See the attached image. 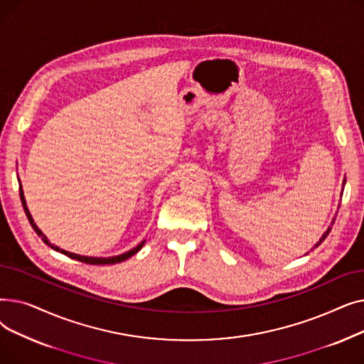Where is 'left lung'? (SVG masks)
Wrapping results in <instances>:
<instances>
[{"mask_svg": "<svg viewBox=\"0 0 364 364\" xmlns=\"http://www.w3.org/2000/svg\"><path fill=\"white\" fill-rule=\"evenodd\" d=\"M329 233H331V227H329V228H328V230H326V233H324V235H323V236H321V239H320V240H318V242H317V243H316V246H314V247H317V246H318V245H320V243H321V242H323V240H324V239H326V237H328V235H329Z\"/></svg>", "mask_w": 364, "mask_h": 364, "instance_id": "obj_1", "label": "left lung"}]
</instances>
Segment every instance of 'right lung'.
I'll list each match as a JSON object with an SVG mask.
<instances>
[{"label": "right lung", "instance_id": "add662e5", "mask_svg": "<svg viewBox=\"0 0 364 364\" xmlns=\"http://www.w3.org/2000/svg\"><path fill=\"white\" fill-rule=\"evenodd\" d=\"M18 190H21V200H22V205H23V209H25V214H26V217H28V220H29V223H31V225H32V228L33 230L36 232V235L38 236H41L43 237V240H44V243H47L48 246H51L54 251H59V252H62V254H65V255H68L69 258H72V259H76V261H81V262H85V264H91V265H105V264H118V262H122V261H125V259H128V258H131L134 254H137L141 247H143V245H144V242H141L139 246H136L134 247V250H131V251H128V252H125V254H122V255H117V257H110V258H92V257H82V255H76V254H72V252H68V251H65V250H60L59 246H54V245H51L48 240H47V237L43 235V232L40 230V228L36 227V224L33 223V218H32V215H31V213H29V209H28V206H26V200H25V196H23V190H22V184H21V187H18Z\"/></svg>", "mask_w": 364, "mask_h": 364}]
</instances>
